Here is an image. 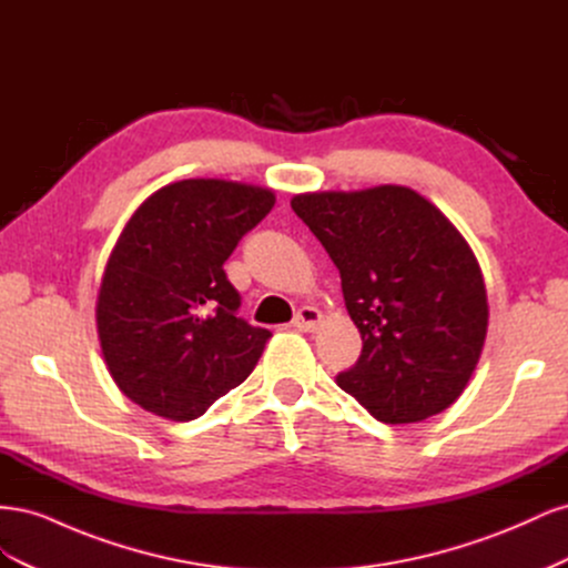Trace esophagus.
I'll return each instance as SVG.
<instances>
[{
  "mask_svg": "<svg viewBox=\"0 0 568 568\" xmlns=\"http://www.w3.org/2000/svg\"><path fill=\"white\" fill-rule=\"evenodd\" d=\"M322 322V313L313 305H303L294 315V326L298 332H315Z\"/></svg>",
  "mask_w": 568,
  "mask_h": 568,
  "instance_id": "obj_1",
  "label": "esophagus"
}]
</instances>
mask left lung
<instances>
[{"label": "left lung", "mask_w": 568, "mask_h": 568, "mask_svg": "<svg viewBox=\"0 0 568 568\" xmlns=\"http://www.w3.org/2000/svg\"><path fill=\"white\" fill-rule=\"evenodd\" d=\"M291 209L338 267L363 336L357 363L336 384L384 424L450 407L488 329L484 274L453 222L398 184L298 194Z\"/></svg>", "instance_id": "1"}]
</instances>
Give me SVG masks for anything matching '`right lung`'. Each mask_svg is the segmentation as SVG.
I'll list each match as a JSON object with an SVG mask.
<instances>
[{
  "mask_svg": "<svg viewBox=\"0 0 568 568\" xmlns=\"http://www.w3.org/2000/svg\"><path fill=\"white\" fill-rule=\"evenodd\" d=\"M272 205V189L182 180L128 220L101 277L97 329L132 403L189 422L253 372L272 334L236 317L242 296L222 265Z\"/></svg>",
  "mask_w": 568,
  "mask_h": 568,
  "instance_id": "1",
  "label": "right lung"
}]
</instances>
